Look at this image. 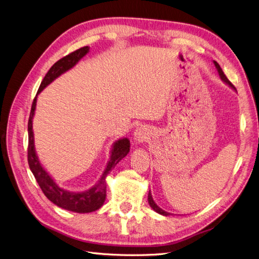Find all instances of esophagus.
I'll list each match as a JSON object with an SVG mask.
<instances>
[{
	"mask_svg": "<svg viewBox=\"0 0 259 259\" xmlns=\"http://www.w3.org/2000/svg\"><path fill=\"white\" fill-rule=\"evenodd\" d=\"M145 138H146V132H145V130L142 128V127L136 130V132H135V139L138 140V142H144Z\"/></svg>",
	"mask_w": 259,
	"mask_h": 259,
	"instance_id": "obj_1",
	"label": "esophagus"
}]
</instances>
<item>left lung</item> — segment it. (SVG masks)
<instances>
[{"mask_svg": "<svg viewBox=\"0 0 259 259\" xmlns=\"http://www.w3.org/2000/svg\"><path fill=\"white\" fill-rule=\"evenodd\" d=\"M214 64H215V66H216L217 70H218V73H219V75H221L222 80H223V81H225L227 84H229L232 89L236 90V88H234L233 84L228 80V77H227V76H226V74L224 73V71H223V69L221 68V66H219L216 61H214ZM148 202H149V204H150V206H151V207L156 211V213H159V214L164 215V216H168V215H169V213H167V211H165V210H163L162 208H160L158 205L155 204L154 201H153V199H152V195H151L150 191H149V194H148Z\"/></svg>", "mask_w": 259, "mask_h": 259, "instance_id": "8db88e82", "label": "left lung"}]
</instances>
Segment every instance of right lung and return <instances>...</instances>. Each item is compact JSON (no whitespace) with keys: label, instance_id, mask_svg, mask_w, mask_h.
Segmentation results:
<instances>
[{"label":"right lung","instance_id":"right-lung-1","mask_svg":"<svg viewBox=\"0 0 259 259\" xmlns=\"http://www.w3.org/2000/svg\"><path fill=\"white\" fill-rule=\"evenodd\" d=\"M89 46H84V48L70 53L67 56L62 57L61 59L55 62L52 68L49 70V72L44 76L40 88L37 90L36 95L45 86H48L52 81L56 79L57 76L66 72L70 68H72L77 61L89 53ZM35 105L36 96L33 99L32 106H31V111L28 121V163L31 171L33 173L38 186H40L43 193L45 194V197L57 206L71 211H75V213H91V211L100 208L106 199V177L116 165L117 162H120V160L128 153L131 147L130 140L127 138H124L117 140L114 144L111 158L106 167V170L99 179V182L92 189L79 193L66 191L55 184L52 177L48 174V171L42 167L35 154L32 132V117L35 110Z\"/></svg>","mask_w":259,"mask_h":259}]
</instances>
